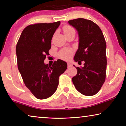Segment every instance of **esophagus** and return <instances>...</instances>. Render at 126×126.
<instances>
[{
    "mask_svg": "<svg viewBox=\"0 0 126 126\" xmlns=\"http://www.w3.org/2000/svg\"><path fill=\"white\" fill-rule=\"evenodd\" d=\"M67 64H68V68H70V67L72 66V63H70V62H68V63H67Z\"/></svg>",
    "mask_w": 126,
    "mask_h": 126,
    "instance_id": "esophagus-1",
    "label": "esophagus"
}]
</instances>
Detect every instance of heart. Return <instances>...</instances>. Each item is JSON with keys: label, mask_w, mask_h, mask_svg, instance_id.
I'll use <instances>...</instances> for the list:
<instances>
[{"label": "heart", "mask_w": 126, "mask_h": 126, "mask_svg": "<svg viewBox=\"0 0 126 126\" xmlns=\"http://www.w3.org/2000/svg\"><path fill=\"white\" fill-rule=\"evenodd\" d=\"M73 30L72 27H70L69 26H65L63 27V32L66 33V32H68L70 31ZM72 54H73V51L71 49H66L63 50L61 51V52L60 53V57L63 59H69V58H70V57L72 56Z\"/></svg>", "instance_id": "b5f03b06"}]
</instances>
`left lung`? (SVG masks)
Instances as JSON below:
<instances>
[{
  "instance_id": "obj_1",
  "label": "left lung",
  "mask_w": 126,
  "mask_h": 126,
  "mask_svg": "<svg viewBox=\"0 0 126 126\" xmlns=\"http://www.w3.org/2000/svg\"><path fill=\"white\" fill-rule=\"evenodd\" d=\"M68 23L77 30L78 49L75 62L84 61V67H76L77 75L72 81L77 91L85 96L97 94L104 84L106 76V43L100 27L90 20L78 18Z\"/></svg>"
}]
</instances>
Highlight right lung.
Returning a JSON list of instances; mask_svg holds the SVG:
<instances>
[{
    "label": "right lung",
    "instance_id": "1",
    "mask_svg": "<svg viewBox=\"0 0 126 126\" xmlns=\"http://www.w3.org/2000/svg\"><path fill=\"white\" fill-rule=\"evenodd\" d=\"M60 21L37 23L27 26L22 32L16 47L18 68L25 85L38 99L50 97L56 92L59 76L67 69L61 60L45 64L51 39Z\"/></svg>",
    "mask_w": 126,
    "mask_h": 126
}]
</instances>
